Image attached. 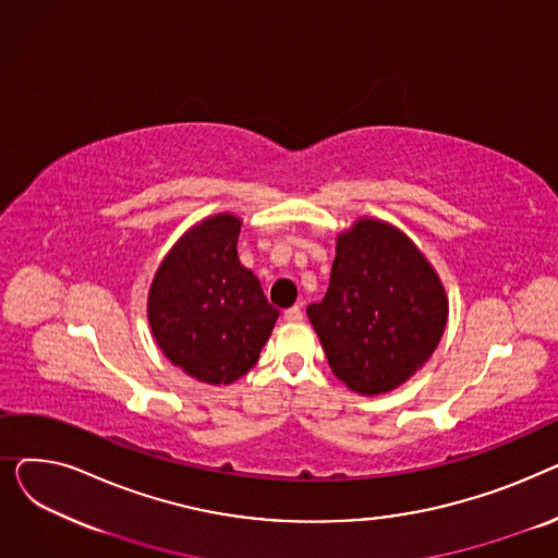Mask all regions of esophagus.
<instances>
[{
	"instance_id": "esophagus-1",
	"label": "esophagus",
	"mask_w": 558,
	"mask_h": 558,
	"mask_svg": "<svg viewBox=\"0 0 558 558\" xmlns=\"http://www.w3.org/2000/svg\"><path fill=\"white\" fill-rule=\"evenodd\" d=\"M282 318L287 320V324H301V320H303V310L301 307H289V310H284Z\"/></svg>"
}]
</instances>
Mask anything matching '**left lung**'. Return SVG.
Listing matches in <instances>:
<instances>
[{
  "label": "left lung",
  "instance_id": "1",
  "mask_svg": "<svg viewBox=\"0 0 558 558\" xmlns=\"http://www.w3.org/2000/svg\"><path fill=\"white\" fill-rule=\"evenodd\" d=\"M307 316L332 373L350 391L377 396L432 357L448 324V296L400 228L362 217L337 234L330 287Z\"/></svg>",
  "mask_w": 558,
  "mask_h": 558
}]
</instances>
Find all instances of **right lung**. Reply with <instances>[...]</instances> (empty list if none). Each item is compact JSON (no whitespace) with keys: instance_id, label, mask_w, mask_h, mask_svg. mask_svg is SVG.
Masks as SVG:
<instances>
[{"instance_id":"obj_1","label":"right lung","mask_w":558,"mask_h":558,"mask_svg":"<svg viewBox=\"0 0 558 558\" xmlns=\"http://www.w3.org/2000/svg\"><path fill=\"white\" fill-rule=\"evenodd\" d=\"M242 219L205 217L162 257L149 287L146 316L165 357L205 385H232L248 373L280 312L242 267Z\"/></svg>"}]
</instances>
